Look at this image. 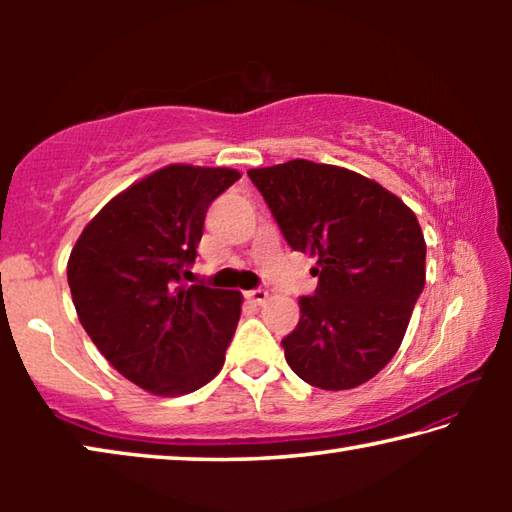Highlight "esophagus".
<instances>
[{"label": "esophagus", "mask_w": 512, "mask_h": 512, "mask_svg": "<svg viewBox=\"0 0 512 512\" xmlns=\"http://www.w3.org/2000/svg\"><path fill=\"white\" fill-rule=\"evenodd\" d=\"M246 298L250 302H255V305H264V302L268 300V291L266 289H253V291L246 293Z\"/></svg>", "instance_id": "obj_1"}]
</instances>
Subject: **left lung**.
<instances>
[{
	"mask_svg": "<svg viewBox=\"0 0 512 512\" xmlns=\"http://www.w3.org/2000/svg\"><path fill=\"white\" fill-rule=\"evenodd\" d=\"M293 250L316 257L314 296L282 339L291 370L323 391L366 384L395 357L424 289L420 223L400 198L350 169L291 160L250 169Z\"/></svg>",
	"mask_w": 512,
	"mask_h": 512,
	"instance_id": "left-lung-1",
	"label": "left lung"
}]
</instances>
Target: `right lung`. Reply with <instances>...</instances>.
Returning <instances> with one entry per match:
<instances>
[{
	"mask_svg": "<svg viewBox=\"0 0 512 512\" xmlns=\"http://www.w3.org/2000/svg\"><path fill=\"white\" fill-rule=\"evenodd\" d=\"M241 173L169 164L121 192L85 225L67 282L85 332L110 366L153 395H185L216 377L241 293L185 284L207 207Z\"/></svg>",
	"mask_w": 512,
	"mask_h": 512,
	"instance_id": "right-lung-1",
	"label": "right lung"
}]
</instances>
